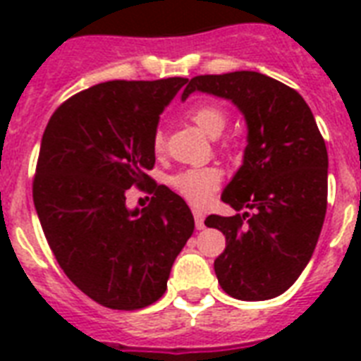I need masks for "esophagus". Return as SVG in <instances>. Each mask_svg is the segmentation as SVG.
<instances>
[{"label": "esophagus", "mask_w": 361, "mask_h": 361, "mask_svg": "<svg viewBox=\"0 0 361 361\" xmlns=\"http://www.w3.org/2000/svg\"><path fill=\"white\" fill-rule=\"evenodd\" d=\"M192 215H195V225H197V228L198 231H202L204 226V219H206V215L202 214V212H200V209H192Z\"/></svg>", "instance_id": "esophagus-1"}]
</instances>
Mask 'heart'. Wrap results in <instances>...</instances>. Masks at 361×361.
I'll return each mask as SVG.
<instances>
[{"label":"heart","mask_w":361,"mask_h":361,"mask_svg":"<svg viewBox=\"0 0 361 361\" xmlns=\"http://www.w3.org/2000/svg\"><path fill=\"white\" fill-rule=\"evenodd\" d=\"M189 118L198 129L204 130L208 136H219L228 125L226 110L215 103L197 104L189 112ZM153 147L157 152L163 149V135L161 133L153 136ZM221 178H223V174L217 166H197V169L176 172L174 176H170L169 183L180 197L185 198L187 202L200 206V204L208 202L209 197L217 191Z\"/></svg>","instance_id":"1"}]
</instances>
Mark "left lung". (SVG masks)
I'll return each instance as SVG.
<instances>
[{"label":"left lung","instance_id":"1","mask_svg":"<svg viewBox=\"0 0 361 361\" xmlns=\"http://www.w3.org/2000/svg\"><path fill=\"white\" fill-rule=\"evenodd\" d=\"M228 99L247 123L243 163L221 200L243 214L209 215L225 234L215 258L221 288L243 302L288 290L313 257L328 204V152L313 112L296 90L255 71L202 75L181 93Z\"/></svg>","mask_w":361,"mask_h":361}]
</instances>
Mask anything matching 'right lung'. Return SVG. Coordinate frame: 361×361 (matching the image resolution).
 Wrapping results in <instances>:
<instances>
[{"mask_svg": "<svg viewBox=\"0 0 361 361\" xmlns=\"http://www.w3.org/2000/svg\"><path fill=\"white\" fill-rule=\"evenodd\" d=\"M185 82H103L67 99L42 135L33 181L42 232L65 275L104 307L157 302L195 231L185 200L146 174L159 116ZM133 185L154 192L147 209L126 208Z\"/></svg>", "mask_w": 361, "mask_h": 361, "instance_id": "right-lung-1", "label": "right lung"}]
</instances>
